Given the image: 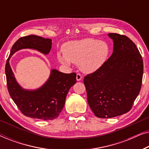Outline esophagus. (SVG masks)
<instances>
[{"label":"esophagus","mask_w":149,"mask_h":149,"mask_svg":"<svg viewBox=\"0 0 149 149\" xmlns=\"http://www.w3.org/2000/svg\"><path fill=\"white\" fill-rule=\"evenodd\" d=\"M82 76H81V74H79V73H77V77H76V79H77V80L78 81H81V79H82Z\"/></svg>","instance_id":"1"}]
</instances>
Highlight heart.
Listing matches in <instances>:
<instances>
[{
  "mask_svg": "<svg viewBox=\"0 0 149 149\" xmlns=\"http://www.w3.org/2000/svg\"><path fill=\"white\" fill-rule=\"evenodd\" d=\"M109 52L107 42L88 38L68 42L64 48V54L58 53L57 57L62 64H79L83 72L91 73L104 64Z\"/></svg>",
  "mask_w": 149,
  "mask_h": 149,
  "instance_id": "b5f03b06",
  "label": "heart"
}]
</instances>
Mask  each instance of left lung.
<instances>
[{"instance_id": "obj_1", "label": "left lung", "mask_w": 149, "mask_h": 149, "mask_svg": "<svg viewBox=\"0 0 149 149\" xmlns=\"http://www.w3.org/2000/svg\"><path fill=\"white\" fill-rule=\"evenodd\" d=\"M111 56L98 70L84 77L87 102L97 117L111 118L130 111L141 89L143 60L127 36L109 34Z\"/></svg>"}]
</instances>
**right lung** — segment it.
Listing matches in <instances>:
<instances>
[{
	"label": "right lung",
	"instance_id": "add662e5",
	"mask_svg": "<svg viewBox=\"0 0 149 149\" xmlns=\"http://www.w3.org/2000/svg\"><path fill=\"white\" fill-rule=\"evenodd\" d=\"M52 41L36 35H28L19 38L12 47L5 65L7 89L10 96L22 114L26 117L42 120L56 119L65 104L70 87L77 82L75 72L65 74L53 69L47 82L36 90L24 89L18 84L9 64L11 57L18 50L32 49L48 54Z\"/></svg>",
	"mask_w": 149,
	"mask_h": 149
}]
</instances>
